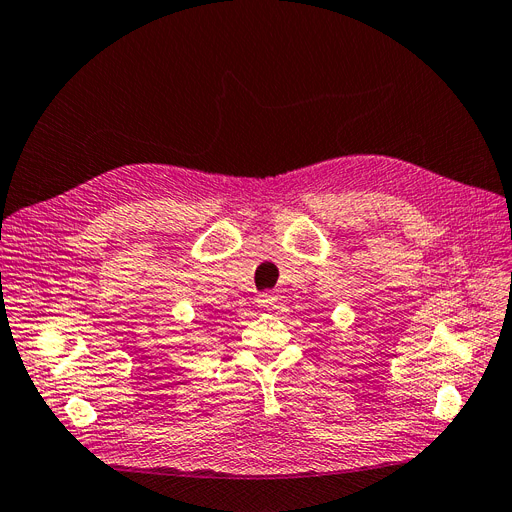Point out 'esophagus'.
Returning a JSON list of instances; mask_svg holds the SVG:
<instances>
[{"instance_id":"34e87169","label":"esophagus","mask_w":512,"mask_h":512,"mask_svg":"<svg viewBox=\"0 0 512 512\" xmlns=\"http://www.w3.org/2000/svg\"><path fill=\"white\" fill-rule=\"evenodd\" d=\"M256 304L262 311H273L277 306V296L273 292H262L256 296Z\"/></svg>"}]
</instances>
